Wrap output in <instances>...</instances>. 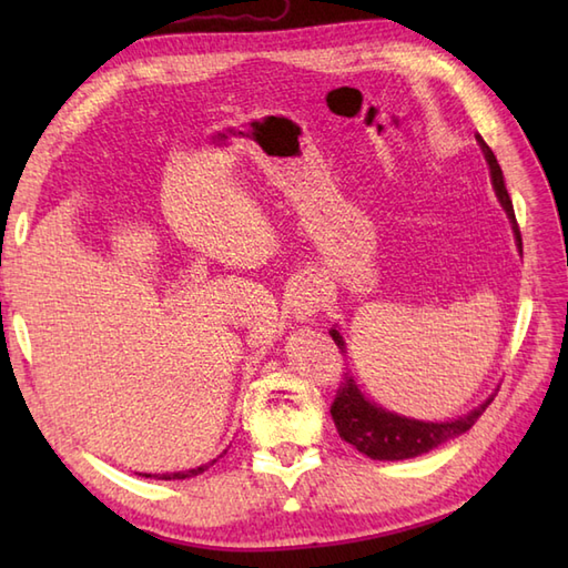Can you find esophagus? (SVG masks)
Returning a JSON list of instances; mask_svg holds the SVG:
<instances>
[{
    "label": "esophagus",
    "instance_id": "esophagus-1",
    "mask_svg": "<svg viewBox=\"0 0 568 568\" xmlns=\"http://www.w3.org/2000/svg\"><path fill=\"white\" fill-rule=\"evenodd\" d=\"M327 285H324L322 277L307 275L300 281L293 293V315L297 320H312L327 305Z\"/></svg>",
    "mask_w": 568,
    "mask_h": 568
}]
</instances>
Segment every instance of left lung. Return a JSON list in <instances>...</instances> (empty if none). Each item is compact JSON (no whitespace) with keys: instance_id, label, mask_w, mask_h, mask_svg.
Wrapping results in <instances>:
<instances>
[{"instance_id":"left-lung-1","label":"left lung","mask_w":568,"mask_h":568,"mask_svg":"<svg viewBox=\"0 0 568 568\" xmlns=\"http://www.w3.org/2000/svg\"><path fill=\"white\" fill-rule=\"evenodd\" d=\"M476 141L480 151L486 155V163L490 168V183L493 190L503 204L505 214L513 224V234H515V244L523 253V236H520V226H517L515 220V210H513V200L505 190V180H503V171L498 165V159L493 155V151L488 149V143L480 139V134H476ZM334 344L346 352L344 346V336L342 332L332 327L329 329ZM493 393L484 405H478L470 409V413L456 417V419H446V422H425V419H413L405 415L390 413L376 403H371L368 397L361 393V388L356 385L354 376H344V383L336 390L334 405H332V419L336 425V432L344 442H348L361 454H366L368 458H376V462H403V458H415L432 452L434 446H439L444 442H449L458 434L468 432L470 427L476 425V419L486 413V407L490 405Z\"/></svg>"}]
</instances>
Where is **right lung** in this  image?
I'll return each mask as SVG.
<instances>
[{"label": "right lung", "instance_id": "add662e5", "mask_svg": "<svg viewBox=\"0 0 568 568\" xmlns=\"http://www.w3.org/2000/svg\"><path fill=\"white\" fill-rule=\"evenodd\" d=\"M226 454V452H224ZM222 456V454H220ZM216 456V458H220ZM216 458H212L210 464H202V466H197V468H190V470H178V474H155L153 478H161V480H175V478H192V476H200V474H204V470H207L212 464H216ZM141 476V474H139ZM146 478H151V474H143Z\"/></svg>", "mask_w": 568, "mask_h": 568}]
</instances>
